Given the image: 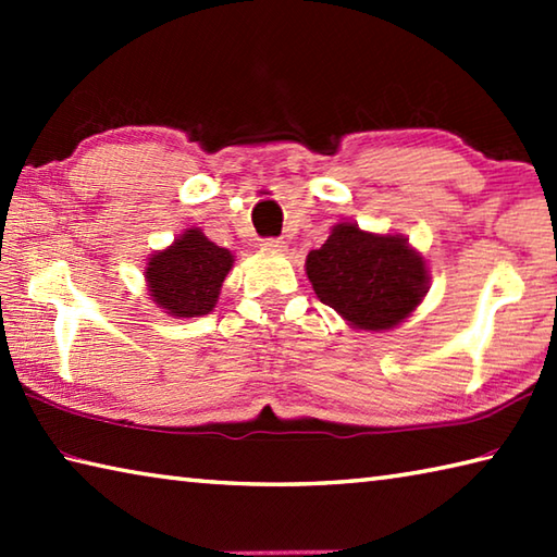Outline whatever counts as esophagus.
Masks as SVG:
<instances>
[{"label":"esophagus","instance_id":"34e87169","mask_svg":"<svg viewBox=\"0 0 557 557\" xmlns=\"http://www.w3.org/2000/svg\"><path fill=\"white\" fill-rule=\"evenodd\" d=\"M262 248L270 250V252H285L287 245L282 238H265V240H262Z\"/></svg>","mask_w":557,"mask_h":557}]
</instances>
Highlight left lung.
Instances as JSON below:
<instances>
[{
	"mask_svg": "<svg viewBox=\"0 0 557 557\" xmlns=\"http://www.w3.org/2000/svg\"><path fill=\"white\" fill-rule=\"evenodd\" d=\"M317 297L354 329L383 332L405 322L428 295V265L403 235L338 223L326 243L307 256Z\"/></svg>",
	"mask_w": 557,
	"mask_h": 557,
	"instance_id": "obj_1",
	"label": "left lung"
}]
</instances>
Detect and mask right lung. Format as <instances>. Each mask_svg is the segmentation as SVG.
<instances>
[{
	"label": "right lung",
	"mask_w": 557,
	"mask_h": 557,
	"mask_svg": "<svg viewBox=\"0 0 557 557\" xmlns=\"http://www.w3.org/2000/svg\"><path fill=\"white\" fill-rule=\"evenodd\" d=\"M233 268V252L188 228L147 262V287L159 309L172 317L209 314L221 295V285Z\"/></svg>",
	"instance_id": "add662e5"
}]
</instances>
